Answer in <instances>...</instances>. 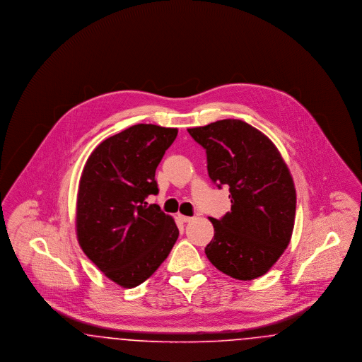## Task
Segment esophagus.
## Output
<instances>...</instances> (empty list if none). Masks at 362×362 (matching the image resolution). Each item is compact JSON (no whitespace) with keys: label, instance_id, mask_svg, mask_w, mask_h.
<instances>
[{"label":"esophagus","instance_id":"esophagus-1","mask_svg":"<svg viewBox=\"0 0 362 362\" xmlns=\"http://www.w3.org/2000/svg\"><path fill=\"white\" fill-rule=\"evenodd\" d=\"M177 217H179V220H180L182 223H189V221L192 220V217H189V216H183V214H179Z\"/></svg>","mask_w":362,"mask_h":362}]
</instances>
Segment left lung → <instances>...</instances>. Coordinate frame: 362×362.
<instances>
[{"mask_svg": "<svg viewBox=\"0 0 362 362\" xmlns=\"http://www.w3.org/2000/svg\"><path fill=\"white\" fill-rule=\"evenodd\" d=\"M187 132L206 149L210 179L230 192V211L209 218L214 238L207 259L241 281L266 274L292 238L296 189L288 165L273 141L245 122L223 119Z\"/></svg>", "mask_w": 362, "mask_h": 362, "instance_id": "left-lung-1", "label": "left lung"}]
</instances>
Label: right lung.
Wrapping results in <instances>:
<instances>
[{"mask_svg": "<svg viewBox=\"0 0 362 362\" xmlns=\"http://www.w3.org/2000/svg\"><path fill=\"white\" fill-rule=\"evenodd\" d=\"M177 129L134 124L104 139L86 160L76 205L77 240L104 276L136 288L177 240L173 217L145 198L158 192L156 168Z\"/></svg>", "mask_w": 362, "mask_h": 362, "instance_id": "right-lung-1", "label": "right lung"}]
</instances>
